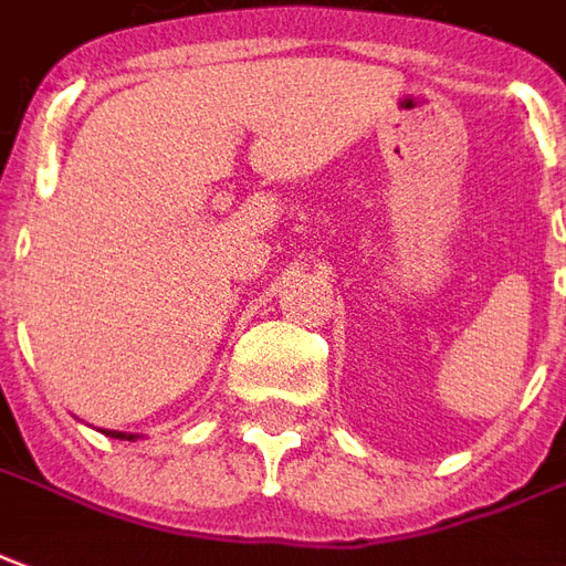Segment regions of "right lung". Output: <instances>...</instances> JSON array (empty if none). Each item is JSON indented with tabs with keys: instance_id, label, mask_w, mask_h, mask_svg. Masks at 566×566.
Returning <instances> with one entry per match:
<instances>
[{
	"instance_id": "right-lung-1",
	"label": "right lung",
	"mask_w": 566,
	"mask_h": 566,
	"mask_svg": "<svg viewBox=\"0 0 566 566\" xmlns=\"http://www.w3.org/2000/svg\"><path fill=\"white\" fill-rule=\"evenodd\" d=\"M104 434H107V438H119V441H134V438H137V434H128V432H107V429H102Z\"/></svg>"
}]
</instances>
